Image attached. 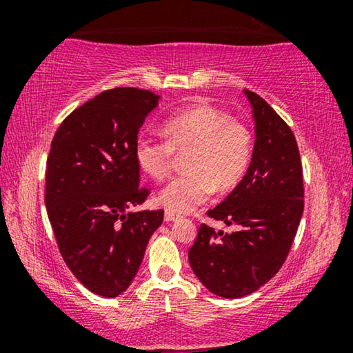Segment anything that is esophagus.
I'll return each mask as SVG.
<instances>
[{"label":"esophagus","mask_w":353,"mask_h":353,"mask_svg":"<svg viewBox=\"0 0 353 353\" xmlns=\"http://www.w3.org/2000/svg\"><path fill=\"white\" fill-rule=\"evenodd\" d=\"M178 219H180V215L172 214V212H165V215H163V220L165 221H176Z\"/></svg>","instance_id":"34e87169"}]
</instances>
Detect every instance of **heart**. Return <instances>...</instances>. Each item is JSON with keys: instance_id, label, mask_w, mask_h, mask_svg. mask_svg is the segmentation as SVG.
I'll list each match as a JSON object with an SVG mask.
<instances>
[{"instance_id": "obj_1", "label": "heart", "mask_w": 353, "mask_h": 353, "mask_svg": "<svg viewBox=\"0 0 353 353\" xmlns=\"http://www.w3.org/2000/svg\"><path fill=\"white\" fill-rule=\"evenodd\" d=\"M167 139L139 137L134 157L148 175L163 180L170 173L176 154H185L186 173L173 178L157 201L172 214H188L207 201L214 185L233 186L249 163L250 134L225 110L196 104L178 110L163 123Z\"/></svg>"}]
</instances>
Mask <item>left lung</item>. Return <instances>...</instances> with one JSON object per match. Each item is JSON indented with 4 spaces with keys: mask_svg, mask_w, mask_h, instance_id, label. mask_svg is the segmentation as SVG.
I'll use <instances>...</instances> for the list:
<instances>
[{
    "mask_svg": "<svg viewBox=\"0 0 353 353\" xmlns=\"http://www.w3.org/2000/svg\"><path fill=\"white\" fill-rule=\"evenodd\" d=\"M255 123L249 168L209 216L234 225L215 233L201 225L188 252L192 272L215 296L238 299L268 283L286 260L303 212L301 154L288 123L267 101L244 90Z\"/></svg>",
    "mask_w": 353,
    "mask_h": 353,
    "instance_id": "left-lung-1",
    "label": "left lung"
}]
</instances>
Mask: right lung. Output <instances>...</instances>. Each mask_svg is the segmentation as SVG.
<instances>
[{"label": "right lung", "mask_w": 353, "mask_h": 353, "mask_svg": "<svg viewBox=\"0 0 353 353\" xmlns=\"http://www.w3.org/2000/svg\"><path fill=\"white\" fill-rule=\"evenodd\" d=\"M138 88L104 91L75 109L52 138L45 204L59 252L91 292L117 297L137 276L163 210H132L148 190L134 157L138 132L161 103Z\"/></svg>", "instance_id": "1"}]
</instances>
